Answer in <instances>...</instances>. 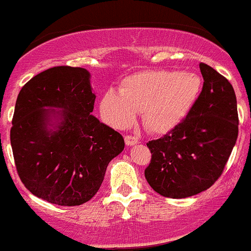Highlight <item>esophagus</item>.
Instances as JSON below:
<instances>
[{"label":"esophagus","instance_id":"esophagus-1","mask_svg":"<svg viewBox=\"0 0 251 251\" xmlns=\"http://www.w3.org/2000/svg\"><path fill=\"white\" fill-rule=\"evenodd\" d=\"M125 141L126 146H133L135 145V144H138V139H136L135 136H131V135H126Z\"/></svg>","mask_w":251,"mask_h":251}]
</instances>
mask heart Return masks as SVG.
Instances as JSON below:
<instances>
[{
	"mask_svg": "<svg viewBox=\"0 0 251 251\" xmlns=\"http://www.w3.org/2000/svg\"><path fill=\"white\" fill-rule=\"evenodd\" d=\"M202 89L199 74L192 71H144L121 83L120 93L110 90L100 100V113L108 126L126 129L141 112L151 133L163 134L185 120Z\"/></svg>",
	"mask_w": 251,
	"mask_h": 251,
	"instance_id": "1",
	"label": "heart"
}]
</instances>
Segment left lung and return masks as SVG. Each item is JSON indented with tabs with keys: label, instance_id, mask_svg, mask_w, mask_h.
Wrapping results in <instances>:
<instances>
[{
	"label": "left lung",
	"instance_id": "1",
	"mask_svg": "<svg viewBox=\"0 0 251 251\" xmlns=\"http://www.w3.org/2000/svg\"><path fill=\"white\" fill-rule=\"evenodd\" d=\"M201 94L182 123L146 145L151 151L145 178L160 195L193 197L221 177L238 138L237 98L232 84L200 63Z\"/></svg>",
	"mask_w": 251,
	"mask_h": 251
}]
</instances>
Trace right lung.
Returning <instances> with one entry per match:
<instances>
[{"instance_id":"add662e5","label":"right lung","mask_w":251,"mask_h":251,"mask_svg":"<svg viewBox=\"0 0 251 251\" xmlns=\"http://www.w3.org/2000/svg\"><path fill=\"white\" fill-rule=\"evenodd\" d=\"M95 99L90 73L80 67L46 69L19 91L11 145L19 178L31 194L78 206L100 189L125 139L91 115Z\"/></svg>"}]
</instances>
